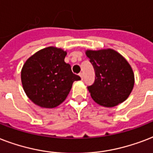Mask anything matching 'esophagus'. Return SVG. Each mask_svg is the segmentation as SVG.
<instances>
[{"label":"esophagus","instance_id":"esophagus-1","mask_svg":"<svg viewBox=\"0 0 153 153\" xmlns=\"http://www.w3.org/2000/svg\"><path fill=\"white\" fill-rule=\"evenodd\" d=\"M79 76H80V78H81V80H83V78H84V75H83V73H79Z\"/></svg>","mask_w":153,"mask_h":153}]
</instances>
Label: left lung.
Returning <instances> with one entry per match:
<instances>
[{"label":"left lung","instance_id":"obj_1","mask_svg":"<svg viewBox=\"0 0 153 153\" xmlns=\"http://www.w3.org/2000/svg\"><path fill=\"white\" fill-rule=\"evenodd\" d=\"M85 53L95 70V81L88 86L93 100L108 108L124 102L134 86V74L128 62L111 48Z\"/></svg>","mask_w":153,"mask_h":153}]
</instances>
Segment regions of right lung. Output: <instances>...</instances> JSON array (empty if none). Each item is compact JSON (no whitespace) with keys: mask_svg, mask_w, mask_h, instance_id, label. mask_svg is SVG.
<instances>
[{"mask_svg":"<svg viewBox=\"0 0 153 153\" xmlns=\"http://www.w3.org/2000/svg\"><path fill=\"white\" fill-rule=\"evenodd\" d=\"M66 53L61 48L48 47L26 60L21 70V82L26 95L42 108H53L63 102L79 76L65 62Z\"/></svg>","mask_w":153,"mask_h":153,"instance_id":"right-lung-1","label":"right lung"}]
</instances>
